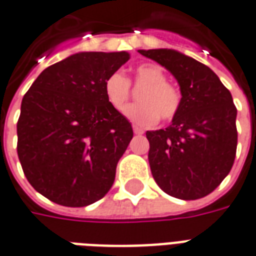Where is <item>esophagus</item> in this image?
Instances as JSON below:
<instances>
[{
  "label": "esophagus",
  "instance_id": "esophagus-1",
  "mask_svg": "<svg viewBox=\"0 0 256 256\" xmlns=\"http://www.w3.org/2000/svg\"><path fill=\"white\" fill-rule=\"evenodd\" d=\"M133 132L134 134H144V130L138 126H133Z\"/></svg>",
  "mask_w": 256,
  "mask_h": 256
}]
</instances>
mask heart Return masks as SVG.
<instances>
[{"label":"heart","mask_w":256,"mask_h":256,"mask_svg":"<svg viewBox=\"0 0 256 256\" xmlns=\"http://www.w3.org/2000/svg\"><path fill=\"white\" fill-rule=\"evenodd\" d=\"M133 84L140 90L138 104L126 108L124 115L138 126H154L159 118L172 120L181 108L182 93L177 86L167 80L164 70L156 64H141L134 68ZM130 82L119 71L110 74L104 80V96L106 102L115 110L123 111L130 100Z\"/></svg>","instance_id":"1"}]
</instances>
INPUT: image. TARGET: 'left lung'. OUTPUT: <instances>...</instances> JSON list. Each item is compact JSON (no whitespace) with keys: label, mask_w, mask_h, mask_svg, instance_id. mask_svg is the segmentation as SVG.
<instances>
[{"label":"left lung","mask_w":256,"mask_h":256,"mask_svg":"<svg viewBox=\"0 0 256 256\" xmlns=\"http://www.w3.org/2000/svg\"><path fill=\"white\" fill-rule=\"evenodd\" d=\"M177 79L181 108L166 128L146 132L150 172L163 192L182 200L207 196L229 174L237 148V110L212 70L172 49L138 50Z\"/></svg>","instance_id":"8db88e82"}]
</instances>
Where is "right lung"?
<instances>
[{"label": "right lung", "instance_id": "1", "mask_svg": "<svg viewBox=\"0 0 256 256\" xmlns=\"http://www.w3.org/2000/svg\"><path fill=\"white\" fill-rule=\"evenodd\" d=\"M128 52H80L45 68L22 100L18 156L31 186L53 203L84 207L106 196L133 138L106 100L104 80Z\"/></svg>", "mask_w": 256, "mask_h": 256}]
</instances>
